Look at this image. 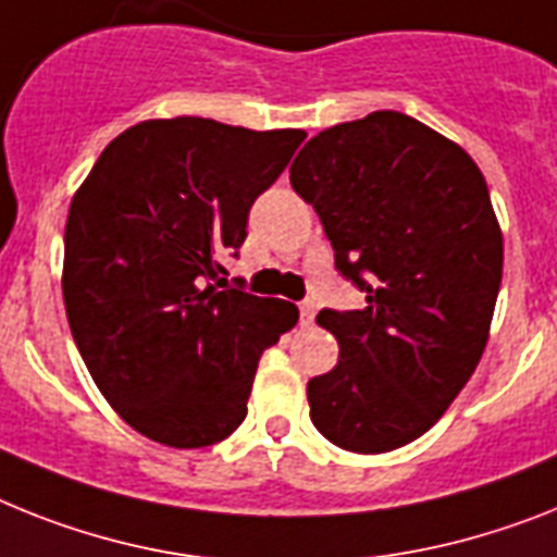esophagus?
Here are the masks:
<instances>
[{
  "label": "esophagus",
  "mask_w": 557,
  "mask_h": 557,
  "mask_svg": "<svg viewBox=\"0 0 557 557\" xmlns=\"http://www.w3.org/2000/svg\"><path fill=\"white\" fill-rule=\"evenodd\" d=\"M298 312H301V324H312V319H315V301H312V298H305V301L298 305Z\"/></svg>",
  "instance_id": "esophagus-1"
}]
</instances>
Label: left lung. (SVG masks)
Returning a JSON list of instances; mask_svg holds the SVG:
<instances>
[{"instance_id": "1", "label": "left lung", "mask_w": 557, "mask_h": 557, "mask_svg": "<svg viewBox=\"0 0 557 557\" xmlns=\"http://www.w3.org/2000/svg\"><path fill=\"white\" fill-rule=\"evenodd\" d=\"M364 310H321L338 364L307 384L335 447L389 453L424 435L475 372L504 270L490 190L467 150L375 110L312 136L289 168Z\"/></svg>"}]
</instances>
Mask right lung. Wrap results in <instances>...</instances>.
Masks as SVG:
<instances>
[{"instance_id": "obj_1", "label": "right lung", "mask_w": 557, "mask_h": 557, "mask_svg": "<svg viewBox=\"0 0 557 557\" xmlns=\"http://www.w3.org/2000/svg\"><path fill=\"white\" fill-rule=\"evenodd\" d=\"M305 136L150 119L110 141L73 196L67 324L136 433L199 449L245 421L261 352L296 327L298 307L227 287L222 259L238 256L252 201Z\"/></svg>"}]
</instances>
